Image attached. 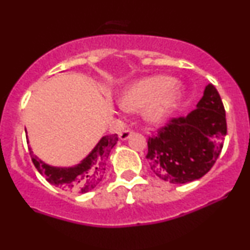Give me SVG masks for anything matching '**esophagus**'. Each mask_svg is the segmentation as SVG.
<instances>
[{
  "instance_id": "1",
  "label": "esophagus",
  "mask_w": 250,
  "mask_h": 250,
  "mask_svg": "<svg viewBox=\"0 0 250 250\" xmlns=\"http://www.w3.org/2000/svg\"><path fill=\"white\" fill-rule=\"evenodd\" d=\"M131 134H133V131L129 130V129H125V130H123L122 133H120V140L125 141V140H128L129 137L131 136Z\"/></svg>"
}]
</instances>
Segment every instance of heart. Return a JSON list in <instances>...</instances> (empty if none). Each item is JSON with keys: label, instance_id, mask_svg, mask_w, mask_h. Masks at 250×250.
<instances>
[{"label": "heart", "instance_id": "heart-1", "mask_svg": "<svg viewBox=\"0 0 250 250\" xmlns=\"http://www.w3.org/2000/svg\"><path fill=\"white\" fill-rule=\"evenodd\" d=\"M185 91L173 77L151 75L136 80L122 90L120 105L125 111L142 109V116L151 125L165 122L179 107Z\"/></svg>", "mask_w": 250, "mask_h": 250}]
</instances>
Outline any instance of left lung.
<instances>
[{"label": "left lung", "instance_id": "1", "mask_svg": "<svg viewBox=\"0 0 250 250\" xmlns=\"http://www.w3.org/2000/svg\"><path fill=\"white\" fill-rule=\"evenodd\" d=\"M227 134L226 111L219 91L206 85L196 109L170 120L149 137V167L163 181L182 185L199 180L216 162Z\"/></svg>", "mask_w": 250, "mask_h": 250}]
</instances>
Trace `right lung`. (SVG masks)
Wrapping results in <instances>:
<instances>
[{
  "label": "right lung",
  "mask_w": 250,
  "mask_h": 250,
  "mask_svg": "<svg viewBox=\"0 0 250 250\" xmlns=\"http://www.w3.org/2000/svg\"><path fill=\"white\" fill-rule=\"evenodd\" d=\"M117 140L119 137L116 134L103 136L93 150L79 165L73 167H54L39 159L31 148L29 151L34 166L50 185L69 193L85 194L96 188L102 181L107 169L109 154Z\"/></svg>",
  "instance_id": "right-lung-1"
}]
</instances>
